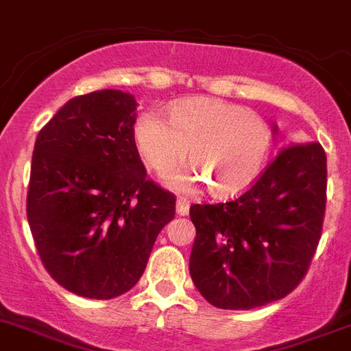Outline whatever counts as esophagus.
Here are the masks:
<instances>
[{
  "label": "esophagus",
  "mask_w": 351,
  "mask_h": 351,
  "mask_svg": "<svg viewBox=\"0 0 351 351\" xmlns=\"http://www.w3.org/2000/svg\"><path fill=\"white\" fill-rule=\"evenodd\" d=\"M189 208H191V203H189V199L180 197L178 201H176V213H178V215H187L189 213Z\"/></svg>",
  "instance_id": "1"
}]
</instances>
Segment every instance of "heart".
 <instances>
[{
  "label": "heart",
  "mask_w": 351,
  "mask_h": 351,
  "mask_svg": "<svg viewBox=\"0 0 351 351\" xmlns=\"http://www.w3.org/2000/svg\"><path fill=\"white\" fill-rule=\"evenodd\" d=\"M134 143L148 168L169 173L191 148V169L168 176L175 189L208 183L215 197L250 189L266 168L273 131L261 115L217 97H192L169 110V121L147 112L134 125Z\"/></svg>",
  "instance_id": "heart-1"
}]
</instances>
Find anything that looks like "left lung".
Returning a JSON list of instances; mask_svg holds the SVG:
<instances>
[{
    "mask_svg": "<svg viewBox=\"0 0 351 351\" xmlns=\"http://www.w3.org/2000/svg\"><path fill=\"white\" fill-rule=\"evenodd\" d=\"M325 192L324 148L304 143L282 150L234 201L191 206L189 267L201 295L220 309H252L292 292L320 241Z\"/></svg>",
    "mask_w": 351,
    "mask_h": 351,
    "instance_id": "8db88e82",
    "label": "left lung"
}]
</instances>
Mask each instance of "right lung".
Wrapping results in <instances>:
<instances>
[{
	"mask_svg": "<svg viewBox=\"0 0 351 351\" xmlns=\"http://www.w3.org/2000/svg\"><path fill=\"white\" fill-rule=\"evenodd\" d=\"M134 122L136 99L105 89L69 99L36 136L31 234L50 276L82 298L131 290L175 217V195L147 178Z\"/></svg>",
	"mask_w": 351,
	"mask_h": 351,
	"instance_id": "right-lung-1",
	"label": "right lung"
}]
</instances>
